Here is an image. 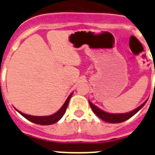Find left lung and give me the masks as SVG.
Wrapping results in <instances>:
<instances>
[{
	"label": "left lung",
	"mask_w": 155,
	"mask_h": 155,
	"mask_svg": "<svg viewBox=\"0 0 155 155\" xmlns=\"http://www.w3.org/2000/svg\"><path fill=\"white\" fill-rule=\"evenodd\" d=\"M147 100H146L142 105H140L139 107L137 108L136 109H134V111H132L130 113H122V114H112V113H105V112L102 111V109H98V108L96 107L95 105H93L91 102H89V104L94 114L96 115L97 116H98L100 119H102V120L107 122V123H111V124H119V123H122V122L126 121V120H127L128 119L130 118V117H132L134 115L136 114L138 111L145 105V103L147 102Z\"/></svg>",
	"instance_id": "left-lung-1"
}]
</instances>
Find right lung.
<instances>
[{"instance_id":"1","label":"right lung","mask_w":155,"mask_h":155,"mask_svg":"<svg viewBox=\"0 0 155 155\" xmlns=\"http://www.w3.org/2000/svg\"><path fill=\"white\" fill-rule=\"evenodd\" d=\"M72 94H73V93H71L69 96H68V98H67L66 102H64V105L61 108V109H60L58 112H57L55 114H53L51 115V116H30V115L25 114V113H21V112L17 110V109H16V110H17L18 112L21 115V116H24L25 118L27 119V120H29V121L32 122V123H34V124H40V125H50V124H55V123H57V121H59V120L62 118V116H64V114L65 113L66 109H67V108H68L70 98H71Z\"/></svg>"}]
</instances>
